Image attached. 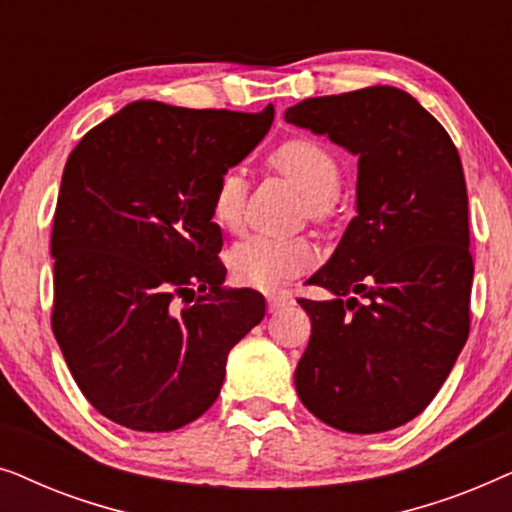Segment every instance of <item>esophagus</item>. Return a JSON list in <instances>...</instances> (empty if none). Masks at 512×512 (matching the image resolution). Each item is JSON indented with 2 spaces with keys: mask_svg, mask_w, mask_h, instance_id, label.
I'll list each match as a JSON object with an SVG mask.
<instances>
[{
  "mask_svg": "<svg viewBox=\"0 0 512 512\" xmlns=\"http://www.w3.org/2000/svg\"><path fill=\"white\" fill-rule=\"evenodd\" d=\"M293 305V298L289 296V293H270L268 296V310L270 312H279L284 310V307Z\"/></svg>",
  "mask_w": 512,
  "mask_h": 512,
  "instance_id": "34e87169",
  "label": "esophagus"
}]
</instances>
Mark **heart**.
I'll return each instance as SVG.
<instances>
[{"label": "heart", "instance_id": "1", "mask_svg": "<svg viewBox=\"0 0 512 512\" xmlns=\"http://www.w3.org/2000/svg\"><path fill=\"white\" fill-rule=\"evenodd\" d=\"M268 163L300 188L312 219H326L331 200L340 191L342 167L324 144L310 137L286 139L270 153ZM247 188V177L237 167H228L219 174L212 191V219L221 228L237 230L242 226ZM314 263L317 247L305 237L249 235L230 249V268L244 284L258 289H275L310 270Z\"/></svg>", "mask_w": 512, "mask_h": 512}]
</instances>
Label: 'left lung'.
I'll use <instances>...</instances> for the list:
<instances>
[{"label":"left lung","instance_id":"1","mask_svg":"<svg viewBox=\"0 0 512 512\" xmlns=\"http://www.w3.org/2000/svg\"><path fill=\"white\" fill-rule=\"evenodd\" d=\"M284 118L359 156L356 216L307 279L333 298L298 300L312 335L296 391L333 429H396L433 401L471 328L473 258L457 146L415 97L391 86L310 97Z\"/></svg>","mask_w":512,"mask_h":512}]
</instances>
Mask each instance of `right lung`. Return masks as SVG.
<instances>
[{
    "mask_svg": "<svg viewBox=\"0 0 512 512\" xmlns=\"http://www.w3.org/2000/svg\"><path fill=\"white\" fill-rule=\"evenodd\" d=\"M261 114L139 100L69 153L55 207L53 333L88 403L174 431L219 396L228 352L265 317L226 289L212 191L268 135Z\"/></svg>",
    "mask_w": 512,
    "mask_h": 512,
    "instance_id": "add662e5",
    "label": "right lung"
}]
</instances>
